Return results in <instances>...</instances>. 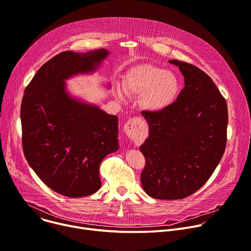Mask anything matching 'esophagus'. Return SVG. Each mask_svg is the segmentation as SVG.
Wrapping results in <instances>:
<instances>
[{
    "mask_svg": "<svg viewBox=\"0 0 251 251\" xmlns=\"http://www.w3.org/2000/svg\"><path fill=\"white\" fill-rule=\"evenodd\" d=\"M143 124V119L140 117H133L129 119L124 126V132L129 138H134L139 130L141 129V126Z\"/></svg>",
    "mask_w": 251,
    "mask_h": 251,
    "instance_id": "obj_1",
    "label": "esophagus"
}]
</instances>
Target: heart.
<instances>
[{
	"instance_id": "b5f03b06",
	"label": "heart",
	"mask_w": 251,
	"mask_h": 251,
	"mask_svg": "<svg viewBox=\"0 0 251 251\" xmlns=\"http://www.w3.org/2000/svg\"><path fill=\"white\" fill-rule=\"evenodd\" d=\"M181 80L172 70L144 64L134 67L125 78V89L142 95L141 103L149 111H162L173 105L181 92ZM116 95L122 97L121 88L116 87Z\"/></svg>"
}]
</instances>
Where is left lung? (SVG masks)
Instances as JSON below:
<instances>
[{"label":"left lung","instance_id":"1","mask_svg":"<svg viewBox=\"0 0 251 251\" xmlns=\"http://www.w3.org/2000/svg\"><path fill=\"white\" fill-rule=\"evenodd\" d=\"M185 87L162 111H142L149 137L140 147L146 164L142 187L158 200L185 199L206 182L226 145L227 104L211 78L199 67L180 60Z\"/></svg>","mask_w":251,"mask_h":251}]
</instances>
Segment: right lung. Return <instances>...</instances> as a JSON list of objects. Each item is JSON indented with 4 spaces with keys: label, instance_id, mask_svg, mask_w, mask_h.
Listing matches in <instances>:
<instances>
[{
    "label": "right lung",
    "instance_id": "right-lung-1",
    "mask_svg": "<svg viewBox=\"0 0 251 251\" xmlns=\"http://www.w3.org/2000/svg\"><path fill=\"white\" fill-rule=\"evenodd\" d=\"M105 49L62 51L47 61L25 89L21 105L25 157L41 180L68 198L101 187L102 160L118 150V118L70 97L64 80L94 71Z\"/></svg>",
    "mask_w": 251,
    "mask_h": 251
}]
</instances>
